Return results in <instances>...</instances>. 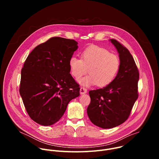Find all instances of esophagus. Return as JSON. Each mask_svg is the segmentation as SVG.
Wrapping results in <instances>:
<instances>
[{
  "mask_svg": "<svg viewBox=\"0 0 159 159\" xmlns=\"http://www.w3.org/2000/svg\"><path fill=\"white\" fill-rule=\"evenodd\" d=\"M80 94H84L87 93V89L84 87H81L80 89Z\"/></svg>",
  "mask_w": 159,
  "mask_h": 159,
  "instance_id": "esophagus-1",
  "label": "esophagus"
}]
</instances>
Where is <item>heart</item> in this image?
Masks as SVG:
<instances>
[{
	"label": "heart",
	"instance_id": "heart-1",
	"mask_svg": "<svg viewBox=\"0 0 159 159\" xmlns=\"http://www.w3.org/2000/svg\"><path fill=\"white\" fill-rule=\"evenodd\" d=\"M81 58L72 56L69 65L71 75L76 80L84 75L89 69L90 74L79 81L84 86L98 84L101 87H106L114 81L119 72V57L106 48L90 46L82 51Z\"/></svg>",
	"mask_w": 159,
	"mask_h": 159
}]
</instances>
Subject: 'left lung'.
I'll list each match as a JSON object with an SVG mask.
<instances>
[{
    "mask_svg": "<svg viewBox=\"0 0 159 159\" xmlns=\"http://www.w3.org/2000/svg\"><path fill=\"white\" fill-rule=\"evenodd\" d=\"M110 41L119 53V72L111 84L90 90V103L87 109L91 122L104 129L123 123L128 118L139 97V72L132 55L117 40L111 39Z\"/></svg>",
    "mask_w": 159,
    "mask_h": 159,
    "instance_id": "obj_1",
    "label": "left lung"
}]
</instances>
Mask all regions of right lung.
Returning <instances> with one entry per match:
<instances>
[{
	"label": "right lung",
	"instance_id": "add662e5",
	"mask_svg": "<svg viewBox=\"0 0 159 159\" xmlns=\"http://www.w3.org/2000/svg\"><path fill=\"white\" fill-rule=\"evenodd\" d=\"M77 44L74 39L51 38L34 48L24 63L20 95L30 117L41 125L59 121L69 102L80 95L69 65Z\"/></svg>",
	"mask_w": 159,
	"mask_h": 159
}]
</instances>
